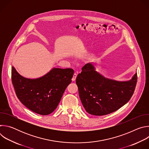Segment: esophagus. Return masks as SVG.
I'll return each instance as SVG.
<instances>
[{
	"label": "esophagus",
	"mask_w": 149,
	"mask_h": 149,
	"mask_svg": "<svg viewBox=\"0 0 149 149\" xmlns=\"http://www.w3.org/2000/svg\"><path fill=\"white\" fill-rule=\"evenodd\" d=\"M77 74L76 73H74V75H73V77H72V81H75L76 78H77Z\"/></svg>",
	"instance_id": "obj_1"
}]
</instances>
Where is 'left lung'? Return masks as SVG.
Masks as SVG:
<instances>
[{
    "label": "left lung",
    "instance_id": "obj_1",
    "mask_svg": "<svg viewBox=\"0 0 149 149\" xmlns=\"http://www.w3.org/2000/svg\"><path fill=\"white\" fill-rule=\"evenodd\" d=\"M94 65L87 63L77 75L79 95L88 113L97 116L107 115L130 100L136 86L137 73L129 81H116L104 77L95 70Z\"/></svg>",
    "mask_w": 149,
    "mask_h": 149
}]
</instances>
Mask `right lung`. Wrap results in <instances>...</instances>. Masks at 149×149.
<instances>
[{
    "instance_id": "add662e5",
    "label": "right lung",
    "mask_w": 149,
    "mask_h": 149,
    "mask_svg": "<svg viewBox=\"0 0 149 149\" xmlns=\"http://www.w3.org/2000/svg\"><path fill=\"white\" fill-rule=\"evenodd\" d=\"M73 74L71 68H53L42 77L32 79L12 67V81L18 99L30 110L43 116L56 109Z\"/></svg>"
}]
</instances>
